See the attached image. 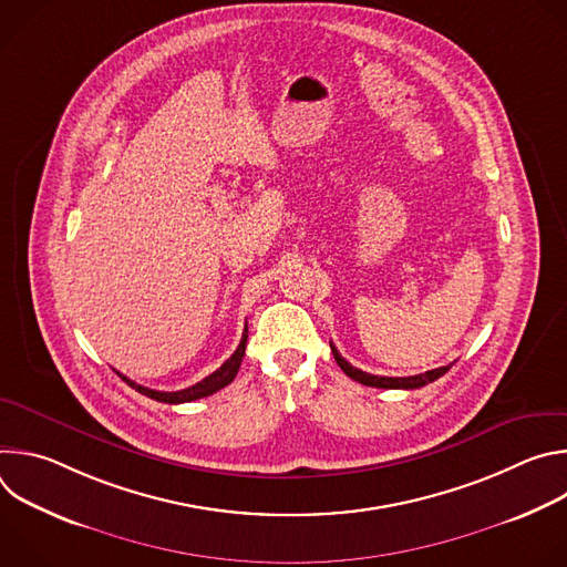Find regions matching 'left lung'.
Listing matches in <instances>:
<instances>
[{
	"label": "left lung",
	"mask_w": 567,
	"mask_h": 567,
	"mask_svg": "<svg viewBox=\"0 0 567 567\" xmlns=\"http://www.w3.org/2000/svg\"><path fill=\"white\" fill-rule=\"evenodd\" d=\"M330 348H332V354H334L337 363L341 365V370H343L350 379H354V381H359V383H363V385H372V388L415 390V388H422V385H426V383H433L435 379H440L442 374H446V372H449V368L453 365V363H451V365H442V368H435V370H429V372L415 374V377H379V374L363 372V370L354 368L352 363H348V361L339 354V350H337L332 343H330Z\"/></svg>",
	"instance_id": "left-lung-1"
}]
</instances>
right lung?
<instances>
[{"label": "right lung", "instance_id": "1", "mask_svg": "<svg viewBox=\"0 0 567 567\" xmlns=\"http://www.w3.org/2000/svg\"><path fill=\"white\" fill-rule=\"evenodd\" d=\"M247 337H249V330L245 328V334H241V341H239L237 350L230 354V359H226L213 374H208V377L202 379L199 383H195V385H190V388H184V390H177V392L152 390V388H145V385H141V383L127 379V377L121 374V372H116V374H118L130 388H134L136 392L145 394V396H150V399H154V401H164V403H186V401H195V399H202V396H208V394L221 390L224 385H228V383L235 379V374H237V370H239V365H241V359H245Z\"/></svg>", "mask_w": 567, "mask_h": 567}]
</instances>
